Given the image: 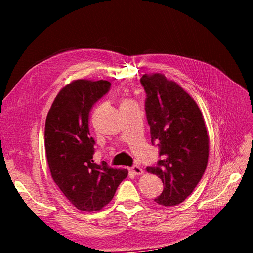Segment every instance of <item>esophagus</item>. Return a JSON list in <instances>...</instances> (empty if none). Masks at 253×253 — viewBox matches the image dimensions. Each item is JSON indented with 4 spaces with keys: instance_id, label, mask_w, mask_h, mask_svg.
<instances>
[{
    "instance_id": "1",
    "label": "esophagus",
    "mask_w": 253,
    "mask_h": 253,
    "mask_svg": "<svg viewBox=\"0 0 253 253\" xmlns=\"http://www.w3.org/2000/svg\"><path fill=\"white\" fill-rule=\"evenodd\" d=\"M129 171H131V172H132L133 174H135V175H141V174L143 173L141 168H140L139 166H137V165L133 166L132 168H129Z\"/></svg>"
}]
</instances>
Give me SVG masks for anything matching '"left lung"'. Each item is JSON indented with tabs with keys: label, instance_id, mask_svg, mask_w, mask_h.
Instances as JSON below:
<instances>
[{
	"label": "left lung",
	"instance_id": "left-lung-1",
	"mask_svg": "<svg viewBox=\"0 0 253 253\" xmlns=\"http://www.w3.org/2000/svg\"><path fill=\"white\" fill-rule=\"evenodd\" d=\"M147 98L145 115L151 141L159 149L156 165L149 173L163 180L164 191L155 198L163 206H176L193 192L208 164L209 137L196 102L177 83L165 76L143 75Z\"/></svg>",
	"mask_w": 253,
	"mask_h": 253
}]
</instances>
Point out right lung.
<instances>
[{
	"mask_svg": "<svg viewBox=\"0 0 253 253\" xmlns=\"http://www.w3.org/2000/svg\"><path fill=\"white\" fill-rule=\"evenodd\" d=\"M110 87L106 80L73 81L59 91L45 122V152L51 177L82 211L102 209L127 176L126 169L93 159L96 142L89 133V112Z\"/></svg>",
	"mask_w": 253,
	"mask_h": 253,
	"instance_id": "add662e5",
	"label": "right lung"
}]
</instances>
